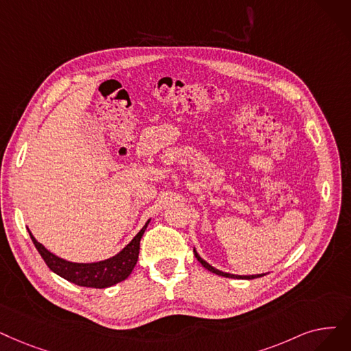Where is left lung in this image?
<instances>
[{"label": "left lung", "instance_id": "obj_1", "mask_svg": "<svg viewBox=\"0 0 351 351\" xmlns=\"http://www.w3.org/2000/svg\"><path fill=\"white\" fill-rule=\"evenodd\" d=\"M193 254H195V256H196V260L199 261L206 269H209L210 272H213V274H217V276H222V277H226V278H242V280H252V278H260V277H263V276H265V274H258V276H234V274H228V272H222V271H219V269H217V268H213L212 265H209L206 261H204L202 258L197 255V252L193 250Z\"/></svg>", "mask_w": 351, "mask_h": 351}]
</instances>
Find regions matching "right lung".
Wrapping results in <instances>:
<instances>
[{"instance_id":"1","label":"right lung","mask_w":351,"mask_h":351,"mask_svg":"<svg viewBox=\"0 0 351 351\" xmlns=\"http://www.w3.org/2000/svg\"><path fill=\"white\" fill-rule=\"evenodd\" d=\"M147 223L138 232V235H136L117 255L109 258V260L106 261L91 263V264H75V263H69L66 260H62V258H58L50 251L45 250L40 242L36 241L32 232H29V237H32L34 245L40 252L44 263L47 264V267L53 272H56L57 276L63 277L64 280L80 287L108 288L126 280L130 276V272L133 271L136 263H138L141 239L145 234Z\"/></svg>"}]
</instances>
